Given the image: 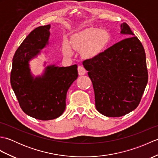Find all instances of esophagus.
Returning a JSON list of instances; mask_svg holds the SVG:
<instances>
[{"instance_id":"34e87169","label":"esophagus","mask_w":158,"mask_h":158,"mask_svg":"<svg viewBox=\"0 0 158 158\" xmlns=\"http://www.w3.org/2000/svg\"><path fill=\"white\" fill-rule=\"evenodd\" d=\"M77 70H78V73L79 75H84L86 73V70L84 69V67L82 66H79L78 68H77Z\"/></svg>"}]
</instances>
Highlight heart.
I'll return each instance as SVG.
<instances>
[{
    "instance_id": "heart-1",
    "label": "heart",
    "mask_w": 158,
    "mask_h": 158,
    "mask_svg": "<svg viewBox=\"0 0 158 158\" xmlns=\"http://www.w3.org/2000/svg\"><path fill=\"white\" fill-rule=\"evenodd\" d=\"M110 41V33L106 30L88 28L74 34L70 38V45L67 41H64L62 53L65 57L70 58L73 54V49L81 52L82 56L86 58H93L106 49Z\"/></svg>"
}]
</instances>
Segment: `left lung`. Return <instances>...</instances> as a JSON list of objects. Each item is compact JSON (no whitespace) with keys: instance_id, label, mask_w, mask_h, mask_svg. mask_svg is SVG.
<instances>
[{"instance_id":"8db88e82","label":"left lung","mask_w":158,"mask_h":158,"mask_svg":"<svg viewBox=\"0 0 158 158\" xmlns=\"http://www.w3.org/2000/svg\"><path fill=\"white\" fill-rule=\"evenodd\" d=\"M120 33L129 37L83 62L93 84L96 108L106 117H121L135 110L148 81L142 43L126 23L121 24Z\"/></svg>"}]
</instances>
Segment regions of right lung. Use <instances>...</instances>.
I'll return each instance as SVG.
<instances>
[{
	"label": "right lung",
	"instance_id": "obj_1",
	"mask_svg": "<svg viewBox=\"0 0 158 158\" xmlns=\"http://www.w3.org/2000/svg\"><path fill=\"white\" fill-rule=\"evenodd\" d=\"M50 27L49 24L39 26L23 40L13 56L10 79L23 111L40 120L54 119L62 115L67 91L78 77L77 64L49 65L41 75L32 74L29 62L49 44Z\"/></svg>",
	"mask_w": 158,
	"mask_h": 158
}]
</instances>
